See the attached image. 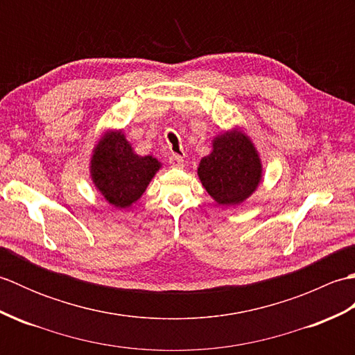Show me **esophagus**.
Segmentation results:
<instances>
[{
    "label": "esophagus",
    "mask_w": 355,
    "mask_h": 355,
    "mask_svg": "<svg viewBox=\"0 0 355 355\" xmlns=\"http://www.w3.org/2000/svg\"><path fill=\"white\" fill-rule=\"evenodd\" d=\"M169 164L172 166V168H178V169H182L183 166H184V160H183V157H180V155H171L169 157Z\"/></svg>",
    "instance_id": "1"
}]
</instances>
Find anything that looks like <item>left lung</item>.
I'll list each match as a JSON object with an SVG mask.
<instances>
[{
    "instance_id": "1",
    "label": "left lung",
    "mask_w": 355,
    "mask_h": 355,
    "mask_svg": "<svg viewBox=\"0 0 355 355\" xmlns=\"http://www.w3.org/2000/svg\"><path fill=\"white\" fill-rule=\"evenodd\" d=\"M198 178L218 205L238 206L250 198L262 182V162L253 140L233 126L216 134L210 154L201 158Z\"/></svg>"
}]
</instances>
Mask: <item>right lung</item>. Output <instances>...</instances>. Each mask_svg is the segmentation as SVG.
<instances>
[{
	"instance_id": "obj_1",
	"label": "right lung",
	"mask_w": 355,
	"mask_h": 355,
	"mask_svg": "<svg viewBox=\"0 0 355 355\" xmlns=\"http://www.w3.org/2000/svg\"><path fill=\"white\" fill-rule=\"evenodd\" d=\"M160 168L155 157L135 153L123 130H107L92 150L89 178L108 205L128 209L145 193Z\"/></svg>"
}]
</instances>
